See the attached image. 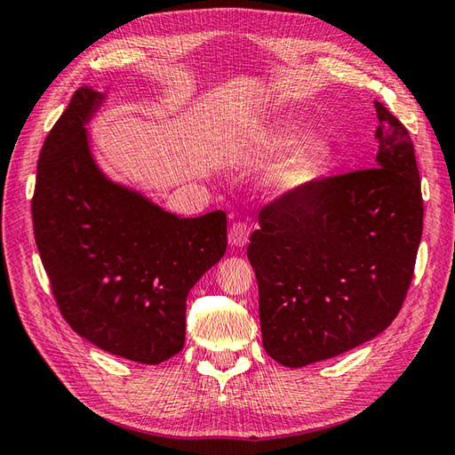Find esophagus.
<instances>
[{
  "label": "esophagus",
  "instance_id": "esophagus-1",
  "mask_svg": "<svg viewBox=\"0 0 455 455\" xmlns=\"http://www.w3.org/2000/svg\"><path fill=\"white\" fill-rule=\"evenodd\" d=\"M250 240V227L246 223H235L228 230V242L235 248H244Z\"/></svg>",
  "mask_w": 455,
  "mask_h": 455
}]
</instances>
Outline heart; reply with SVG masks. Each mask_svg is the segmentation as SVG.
<instances>
[{
  "instance_id": "1",
  "label": "heart",
  "mask_w": 455,
  "mask_h": 455,
  "mask_svg": "<svg viewBox=\"0 0 455 455\" xmlns=\"http://www.w3.org/2000/svg\"><path fill=\"white\" fill-rule=\"evenodd\" d=\"M300 141V133L294 130H277L266 135V147L273 151H281V149H291ZM271 186L277 189L281 194H287L291 189L299 186V171L294 168H284V171H279L271 176Z\"/></svg>"
}]
</instances>
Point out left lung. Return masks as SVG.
Listing matches in <instances>:
<instances>
[{
	"label": "left lung",
	"instance_id": "left-lung-1",
	"mask_svg": "<svg viewBox=\"0 0 455 455\" xmlns=\"http://www.w3.org/2000/svg\"><path fill=\"white\" fill-rule=\"evenodd\" d=\"M374 168L314 180L261 209L248 259L266 353L300 368L374 339L413 279L422 196L409 132L384 104Z\"/></svg>",
	"mask_w": 455,
	"mask_h": 455
}]
</instances>
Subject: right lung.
Masks as SVG:
<instances>
[{
	"label": "right lung",
	"mask_w": 455,
	"mask_h": 455,
	"mask_svg": "<svg viewBox=\"0 0 455 455\" xmlns=\"http://www.w3.org/2000/svg\"><path fill=\"white\" fill-rule=\"evenodd\" d=\"M104 100L77 89L42 145L36 248L73 331L116 356L161 364L184 347L188 292L225 256L227 213L182 219L104 174L87 130Z\"/></svg>",
	"instance_id": "obj_1"
}]
</instances>
